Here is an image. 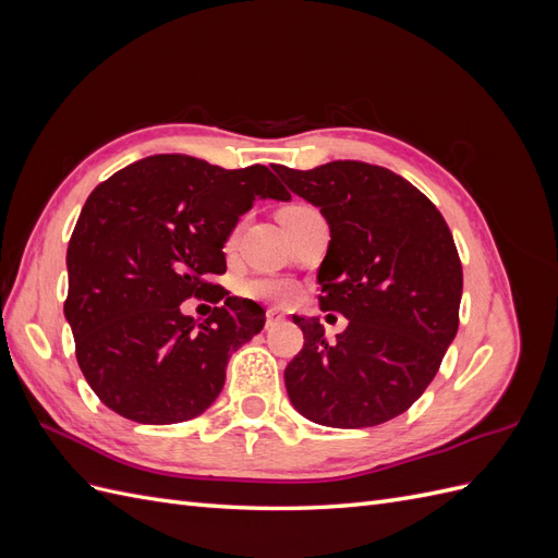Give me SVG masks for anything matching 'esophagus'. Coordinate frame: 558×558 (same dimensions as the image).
Returning a JSON list of instances; mask_svg holds the SVG:
<instances>
[{
	"label": "esophagus",
	"mask_w": 558,
	"mask_h": 558,
	"mask_svg": "<svg viewBox=\"0 0 558 558\" xmlns=\"http://www.w3.org/2000/svg\"><path fill=\"white\" fill-rule=\"evenodd\" d=\"M265 318H267V326H275V324H279V320H283V314L279 310H275V307H269L265 312Z\"/></svg>",
	"instance_id": "34e87169"
}]
</instances>
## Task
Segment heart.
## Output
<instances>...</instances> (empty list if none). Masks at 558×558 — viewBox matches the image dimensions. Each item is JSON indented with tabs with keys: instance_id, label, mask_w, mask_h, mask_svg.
<instances>
[{
	"instance_id": "obj_1",
	"label": "heart",
	"mask_w": 558,
	"mask_h": 558,
	"mask_svg": "<svg viewBox=\"0 0 558 558\" xmlns=\"http://www.w3.org/2000/svg\"><path fill=\"white\" fill-rule=\"evenodd\" d=\"M300 211H310L305 205H291L281 209V214H300ZM240 293L253 300H263V302H283L293 295L291 283H286L281 279H269V277H258V279H246L240 286Z\"/></svg>"
}]
</instances>
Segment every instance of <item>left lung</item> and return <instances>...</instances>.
Returning <instances> with one entry per match:
<instances>
[{
	"mask_svg": "<svg viewBox=\"0 0 558 558\" xmlns=\"http://www.w3.org/2000/svg\"><path fill=\"white\" fill-rule=\"evenodd\" d=\"M272 170L324 214L318 305L349 320L328 342L318 316H293L305 347L283 373L291 404L320 426H379L426 391L459 330L463 267L451 232L433 202L386 167Z\"/></svg>",
	"mask_w": 558,
	"mask_h": 558,
	"instance_id": "obj_1",
	"label": "left lung"
}]
</instances>
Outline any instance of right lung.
Instances as JSON below:
<instances>
[{
  "label": "right lung",
  "mask_w": 558,
  "mask_h": 558,
  "mask_svg": "<svg viewBox=\"0 0 558 558\" xmlns=\"http://www.w3.org/2000/svg\"><path fill=\"white\" fill-rule=\"evenodd\" d=\"M289 202L265 165L223 170L167 154L116 172L86 199L66 248L70 320L83 377L137 424H181L211 408L232 356L265 326L253 300L211 283L223 244L256 199ZM225 300L205 325L180 312Z\"/></svg>",
  "instance_id": "obj_1"
}]
</instances>
